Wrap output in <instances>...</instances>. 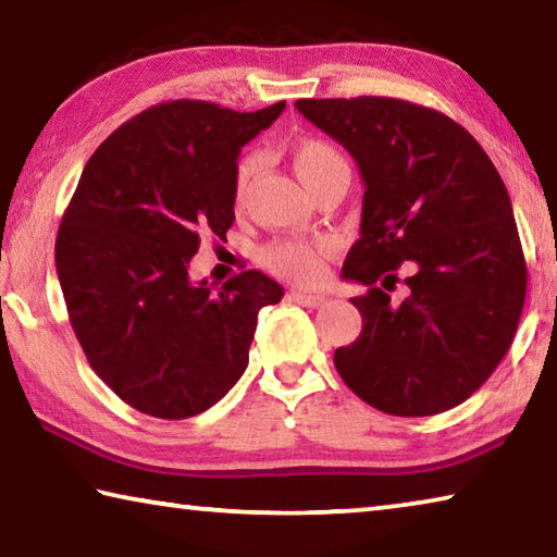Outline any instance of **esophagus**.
Listing matches in <instances>:
<instances>
[{
  "label": "esophagus",
  "mask_w": 557,
  "mask_h": 557,
  "mask_svg": "<svg viewBox=\"0 0 557 557\" xmlns=\"http://www.w3.org/2000/svg\"><path fill=\"white\" fill-rule=\"evenodd\" d=\"M289 299L297 301V305H301V307H312V309L322 307L326 301L324 295H314V292H301V289H292Z\"/></svg>",
  "instance_id": "esophagus-1"
}]
</instances>
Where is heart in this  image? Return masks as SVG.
<instances>
[{"mask_svg": "<svg viewBox=\"0 0 557 557\" xmlns=\"http://www.w3.org/2000/svg\"><path fill=\"white\" fill-rule=\"evenodd\" d=\"M289 162L299 182L305 184L309 191L317 194L319 188L326 184L338 182V178H346L351 174L348 162L342 149L334 143H329L324 137H301L289 147ZM258 169V157L245 154L240 157L238 166H235V178H233V196L235 203L245 201V194H248L250 178ZM260 262L270 272L295 280V282H314L322 275L324 265V245H312L305 240H272L265 248L260 250Z\"/></svg>", "mask_w": 557, "mask_h": 557, "instance_id": "b5f03b06", "label": "heart"}]
</instances>
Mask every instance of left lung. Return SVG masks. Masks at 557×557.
Instances as JSON below:
<instances>
[{
    "instance_id": "1",
    "label": "left lung",
    "mask_w": 557,
    "mask_h": 557,
    "mask_svg": "<svg viewBox=\"0 0 557 557\" xmlns=\"http://www.w3.org/2000/svg\"><path fill=\"white\" fill-rule=\"evenodd\" d=\"M297 110L356 159L361 238L342 275L369 292L363 319L336 348L344 383L400 418L465 403L502 363L525 301V258L511 199L469 132L398 98L297 100ZM405 267L403 300L389 301Z\"/></svg>"
}]
</instances>
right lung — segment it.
<instances>
[{
  "label": "right lung",
  "instance_id": "right-lung-1",
  "mask_svg": "<svg viewBox=\"0 0 557 557\" xmlns=\"http://www.w3.org/2000/svg\"><path fill=\"white\" fill-rule=\"evenodd\" d=\"M285 100L235 112L169 100L117 127L88 159L55 235V270L90 369L132 408L194 418L248 366L258 312L285 295L260 270L219 292L188 280L201 235L235 221L240 147L275 122Z\"/></svg>",
  "mask_w": 557,
  "mask_h": 557
}]
</instances>
